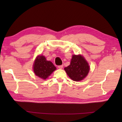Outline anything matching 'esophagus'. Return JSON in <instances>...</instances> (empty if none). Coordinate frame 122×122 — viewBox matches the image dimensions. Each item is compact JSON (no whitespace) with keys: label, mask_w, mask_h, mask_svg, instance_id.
<instances>
[{"label":"esophagus","mask_w":122,"mask_h":122,"mask_svg":"<svg viewBox=\"0 0 122 122\" xmlns=\"http://www.w3.org/2000/svg\"><path fill=\"white\" fill-rule=\"evenodd\" d=\"M58 68H59V69H62V68H63V65H61V66H58Z\"/></svg>","instance_id":"34e87169"}]
</instances>
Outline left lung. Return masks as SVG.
Wrapping results in <instances>:
<instances>
[{
    "label": "left lung",
    "instance_id": "left-lung-1",
    "mask_svg": "<svg viewBox=\"0 0 122 122\" xmlns=\"http://www.w3.org/2000/svg\"><path fill=\"white\" fill-rule=\"evenodd\" d=\"M70 78L74 81H81L86 77L89 73L90 66L85 58L81 55H73L71 64L64 68Z\"/></svg>",
    "mask_w": 122,
    "mask_h": 122
}]
</instances>
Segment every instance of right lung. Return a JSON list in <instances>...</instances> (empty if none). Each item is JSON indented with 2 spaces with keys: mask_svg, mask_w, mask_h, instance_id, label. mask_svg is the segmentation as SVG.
I'll use <instances>...</instances> for the list:
<instances>
[{
  "mask_svg": "<svg viewBox=\"0 0 122 122\" xmlns=\"http://www.w3.org/2000/svg\"><path fill=\"white\" fill-rule=\"evenodd\" d=\"M56 67L51 61H46L43 56H38L33 64V71L36 76L43 79H46L53 71Z\"/></svg>",
  "mask_w": 122,
  "mask_h": 122,
  "instance_id": "obj_1",
  "label": "right lung"
}]
</instances>
